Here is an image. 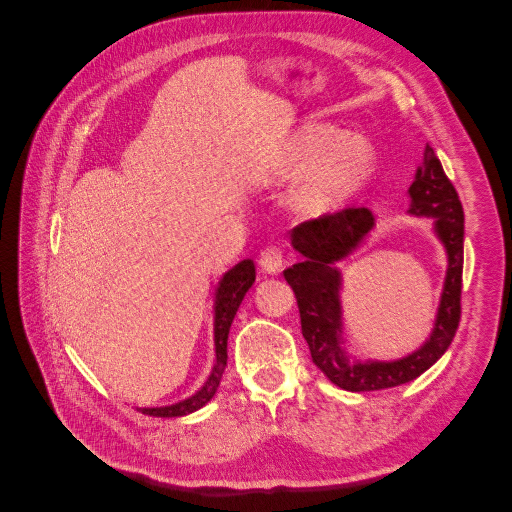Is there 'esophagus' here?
I'll return each instance as SVG.
<instances>
[{
	"mask_svg": "<svg viewBox=\"0 0 512 512\" xmlns=\"http://www.w3.org/2000/svg\"><path fill=\"white\" fill-rule=\"evenodd\" d=\"M258 265L262 267V271L265 273H280L282 271V265H284V254L277 245H269L262 250L260 258H258Z\"/></svg>",
	"mask_w": 512,
	"mask_h": 512,
	"instance_id": "obj_1",
	"label": "esophagus"
}]
</instances>
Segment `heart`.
<instances>
[{"mask_svg":"<svg viewBox=\"0 0 512 512\" xmlns=\"http://www.w3.org/2000/svg\"><path fill=\"white\" fill-rule=\"evenodd\" d=\"M376 173V151L367 138L329 123H307L258 177L262 188L303 179L292 194V209L303 220H324L348 209Z\"/></svg>","mask_w":512,"mask_h":512,"instance_id":"heart-1","label":"heart"}]
</instances>
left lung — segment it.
Returning a JSON list of instances; mask_svg holds the SVG:
<instances>
[{
	"mask_svg": "<svg viewBox=\"0 0 512 512\" xmlns=\"http://www.w3.org/2000/svg\"><path fill=\"white\" fill-rule=\"evenodd\" d=\"M414 218L433 222V232L446 252V275L433 329L414 352L393 361L361 359L346 348L342 282L337 265L354 254L376 228L374 213L346 209L333 218L305 222L290 230V245L303 256L284 271L299 303L301 331L312 361L339 389L352 393L380 391L406 384L427 371L451 346L461 314L463 273V209L453 183L444 175L436 153L425 145L423 162L408 188Z\"/></svg>",
	"mask_w": 512,
	"mask_h": 512,
	"instance_id": "obj_1",
	"label": "left lung"
}]
</instances>
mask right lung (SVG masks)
I'll return each instance as SVG.
<instances>
[{"mask_svg":"<svg viewBox=\"0 0 512 512\" xmlns=\"http://www.w3.org/2000/svg\"><path fill=\"white\" fill-rule=\"evenodd\" d=\"M256 280V267L254 260H241L237 262L235 267L228 269L218 282V288H215V297H213V346H215V363L211 367V374L205 380V384L200 389L185 397L177 404L170 406H160V408H136L138 412L149 414V416H185L192 414L196 410L203 408L205 404H209L211 397L215 395L222 380V374L226 369V361H228V331L230 324L235 320L237 309L245 297V292L252 288Z\"/></svg>","mask_w":512,"mask_h":512,"instance_id":"add662e5","label":"right lung"}]
</instances>
